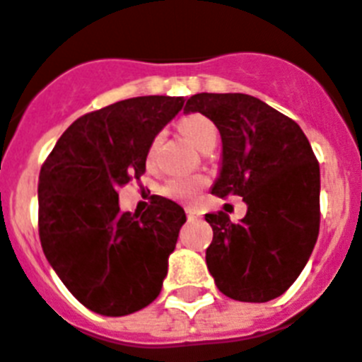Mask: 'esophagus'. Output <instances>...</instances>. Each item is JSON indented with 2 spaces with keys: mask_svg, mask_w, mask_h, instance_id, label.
<instances>
[{
  "mask_svg": "<svg viewBox=\"0 0 362 362\" xmlns=\"http://www.w3.org/2000/svg\"><path fill=\"white\" fill-rule=\"evenodd\" d=\"M186 215H187V218H199L200 211L195 208H186Z\"/></svg>",
  "mask_w": 362,
  "mask_h": 362,
  "instance_id": "esophagus-1",
  "label": "esophagus"
}]
</instances>
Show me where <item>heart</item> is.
<instances>
[{"label": "heart", "instance_id": "1", "mask_svg": "<svg viewBox=\"0 0 362 362\" xmlns=\"http://www.w3.org/2000/svg\"><path fill=\"white\" fill-rule=\"evenodd\" d=\"M178 129L191 144L199 147L200 151L209 145L211 141L217 139V129L215 124L202 114H189L186 117H182L180 123H178ZM158 141H154L153 147H151V153L148 158L153 156L154 148H156ZM206 178L204 176H182V178H171L167 180L162 186V195L167 199L176 200V202H191L195 200L197 195L200 193V189H204Z\"/></svg>", "mask_w": 362, "mask_h": 362}]
</instances>
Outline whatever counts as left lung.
Segmentation results:
<instances>
[{
	"label": "left lung",
	"instance_id": "obj_1",
	"mask_svg": "<svg viewBox=\"0 0 362 362\" xmlns=\"http://www.w3.org/2000/svg\"><path fill=\"white\" fill-rule=\"evenodd\" d=\"M184 112L214 121L223 167L211 193L243 197L245 218L206 214L208 270L228 298L269 302L294 284L320 228V167L296 121L245 93H197Z\"/></svg>",
	"mask_w": 362,
	"mask_h": 362
}]
</instances>
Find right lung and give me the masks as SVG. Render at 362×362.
I'll return each mask as SVG.
<instances>
[{"instance_id":"1","label":"right lung","mask_w":362,"mask_h":362,"mask_svg":"<svg viewBox=\"0 0 362 362\" xmlns=\"http://www.w3.org/2000/svg\"><path fill=\"white\" fill-rule=\"evenodd\" d=\"M182 106L184 97L145 95L84 114L40 169L42 250L69 293L99 315L136 313L162 291L186 214L158 195L144 214H123L117 191L139 180L154 138Z\"/></svg>"}]
</instances>
